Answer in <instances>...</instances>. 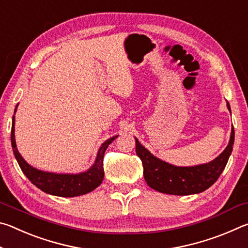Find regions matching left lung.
I'll use <instances>...</instances> for the list:
<instances>
[{
	"mask_svg": "<svg viewBox=\"0 0 248 248\" xmlns=\"http://www.w3.org/2000/svg\"><path fill=\"white\" fill-rule=\"evenodd\" d=\"M231 111L230 104L226 103ZM234 128H232L229 145L219 156L208 164L177 167L153 156L136 138V152L143 165L146 184L163 194L186 196L199 194L215 184L225 169L233 150Z\"/></svg>",
	"mask_w": 248,
	"mask_h": 248,
	"instance_id": "8db88e82",
	"label": "left lung"
}]
</instances>
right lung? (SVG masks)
Masks as SVG:
<instances>
[{
    "label": "right lung",
    "mask_w": 248,
    "mask_h": 248,
    "mask_svg": "<svg viewBox=\"0 0 248 248\" xmlns=\"http://www.w3.org/2000/svg\"><path fill=\"white\" fill-rule=\"evenodd\" d=\"M16 111V109H15ZM15 117L13 116V123H12V131H11V142L15 158L17 159L18 165L23 173L31 182L38 187L39 189L45 191L46 194H50L59 197H75L85 195L87 192L94 190L102 184L104 179V154L108 145L114 141L117 137L110 138L105 141L97 153V157L94 165L89 170L84 171L81 174H54L48 173L36 170L27 164L26 161L22 157L16 148L15 142Z\"/></svg>",
    "instance_id": "obj_1"
}]
</instances>
